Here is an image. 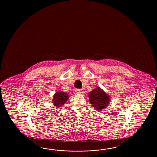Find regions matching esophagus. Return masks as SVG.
<instances>
[{
	"instance_id": "1",
	"label": "esophagus",
	"mask_w": 157,
	"mask_h": 157,
	"mask_svg": "<svg viewBox=\"0 0 157 157\" xmlns=\"http://www.w3.org/2000/svg\"><path fill=\"white\" fill-rule=\"evenodd\" d=\"M82 93H83V91L82 90H80V89H76V93L77 94H82Z\"/></svg>"
}]
</instances>
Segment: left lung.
Segmentation results:
<instances>
[{
	"label": "left lung",
	"mask_w": 157,
	"mask_h": 157,
	"mask_svg": "<svg viewBox=\"0 0 157 157\" xmlns=\"http://www.w3.org/2000/svg\"><path fill=\"white\" fill-rule=\"evenodd\" d=\"M90 103L97 110H102L109 105L110 97L100 87H96L89 94Z\"/></svg>",
	"instance_id": "obj_1"
}]
</instances>
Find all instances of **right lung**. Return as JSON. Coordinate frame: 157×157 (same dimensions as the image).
<instances>
[{
  "instance_id": "1",
  "label": "right lung",
  "mask_w": 157,
  "mask_h": 157,
  "mask_svg": "<svg viewBox=\"0 0 157 157\" xmlns=\"http://www.w3.org/2000/svg\"><path fill=\"white\" fill-rule=\"evenodd\" d=\"M52 103L57 107H62L68 100V95L66 93L58 91L54 95Z\"/></svg>"
}]
</instances>
